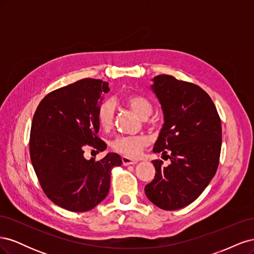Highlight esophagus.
I'll list each match as a JSON object with an SVG mask.
<instances>
[{
  "instance_id": "1",
  "label": "esophagus",
  "mask_w": 254,
  "mask_h": 254,
  "mask_svg": "<svg viewBox=\"0 0 254 254\" xmlns=\"http://www.w3.org/2000/svg\"><path fill=\"white\" fill-rule=\"evenodd\" d=\"M122 162H123V164H124L125 166H127V165H131V164H136L137 161L136 160H132V159H130V158L124 156V157H122Z\"/></svg>"
}]
</instances>
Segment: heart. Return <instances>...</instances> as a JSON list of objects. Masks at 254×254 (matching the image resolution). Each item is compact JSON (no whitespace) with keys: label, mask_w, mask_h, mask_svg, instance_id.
<instances>
[{"label":"heart","mask_w":254,"mask_h":254,"mask_svg":"<svg viewBox=\"0 0 254 254\" xmlns=\"http://www.w3.org/2000/svg\"><path fill=\"white\" fill-rule=\"evenodd\" d=\"M124 102L141 118L146 119L152 113V105L147 98L137 95L128 94L124 97ZM98 124L104 130L111 129L114 121V105L111 101H106L97 112ZM149 144V139L145 134L134 135H118L111 142V147L114 151L128 158H136L141 151Z\"/></svg>","instance_id":"1"}]
</instances>
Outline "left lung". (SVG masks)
<instances>
[{
  "label": "left lung",
  "instance_id": "8db88e82",
  "mask_svg": "<svg viewBox=\"0 0 254 254\" xmlns=\"http://www.w3.org/2000/svg\"><path fill=\"white\" fill-rule=\"evenodd\" d=\"M152 90L164 113V125L153 147L171 164L153 160V180L145 187L149 200L165 211L195 201L216 174L221 150V123L212 98L193 82L158 75Z\"/></svg>",
  "mask_w": 254,
  "mask_h": 254
}]
</instances>
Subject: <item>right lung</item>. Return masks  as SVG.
<instances>
[{
    "mask_svg": "<svg viewBox=\"0 0 254 254\" xmlns=\"http://www.w3.org/2000/svg\"><path fill=\"white\" fill-rule=\"evenodd\" d=\"M109 83L84 78L54 90L34 114L29 155L40 186L51 200L71 212H87L108 195L110 175L122 164L118 153L87 160L84 149L103 151L97 112Z\"/></svg>",
    "mask_w": 254,
    "mask_h": 254,
    "instance_id": "obj_1",
    "label": "right lung"
}]
</instances>
